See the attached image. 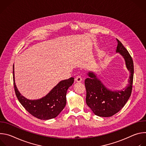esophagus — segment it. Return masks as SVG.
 <instances>
[{
	"label": "esophagus",
	"mask_w": 146,
	"mask_h": 146,
	"mask_svg": "<svg viewBox=\"0 0 146 146\" xmlns=\"http://www.w3.org/2000/svg\"><path fill=\"white\" fill-rule=\"evenodd\" d=\"M75 81L77 82H80L82 81V78L81 76H77V77L75 78Z\"/></svg>",
	"instance_id": "esophagus-1"
}]
</instances>
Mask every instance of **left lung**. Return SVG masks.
<instances>
[{
  "label": "left lung",
  "instance_id": "left-lung-1",
  "mask_svg": "<svg viewBox=\"0 0 146 146\" xmlns=\"http://www.w3.org/2000/svg\"><path fill=\"white\" fill-rule=\"evenodd\" d=\"M116 52L119 53L125 61L126 66L130 72L128 86L121 91H112L103 84L92 72L88 73L85 80L86 103L93 113L99 117H111L118 113L127 102L131 96L133 79V62L128 50L118 39Z\"/></svg>",
  "mask_w": 146,
  "mask_h": 146
}]
</instances>
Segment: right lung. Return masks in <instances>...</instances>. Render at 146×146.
Wrapping results in <instances>:
<instances>
[{"instance_id":"obj_1","label":"right lung","mask_w":146,"mask_h":146,"mask_svg":"<svg viewBox=\"0 0 146 146\" xmlns=\"http://www.w3.org/2000/svg\"><path fill=\"white\" fill-rule=\"evenodd\" d=\"M13 81L15 95L23 106L33 116L40 119H50L57 117L64 109L66 103V92L74 82V77L60 81L45 96L36 100H29L18 91L14 78Z\"/></svg>"}]
</instances>
